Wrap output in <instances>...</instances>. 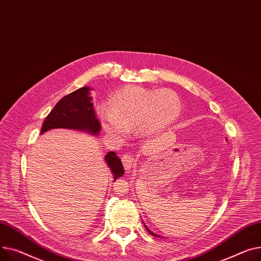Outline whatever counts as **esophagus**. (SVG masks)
<instances>
[{"mask_svg": "<svg viewBox=\"0 0 261 261\" xmlns=\"http://www.w3.org/2000/svg\"><path fill=\"white\" fill-rule=\"evenodd\" d=\"M122 163H123L126 171H130L135 165V157L126 152V154H124L123 157H122Z\"/></svg>", "mask_w": 261, "mask_h": 261, "instance_id": "esophagus-1", "label": "esophagus"}]
</instances>
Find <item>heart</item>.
Segmentation results:
<instances>
[{
  "label": "heart",
  "instance_id": "obj_1",
  "mask_svg": "<svg viewBox=\"0 0 261 261\" xmlns=\"http://www.w3.org/2000/svg\"><path fill=\"white\" fill-rule=\"evenodd\" d=\"M181 110V101L173 90L128 85L110 98V106H98L97 114L107 135L123 138L135 130L143 136L161 133L175 123Z\"/></svg>",
  "mask_w": 261,
  "mask_h": 261
}]
</instances>
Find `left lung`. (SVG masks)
Here are the masks:
<instances>
[{
  "mask_svg": "<svg viewBox=\"0 0 261 261\" xmlns=\"http://www.w3.org/2000/svg\"><path fill=\"white\" fill-rule=\"evenodd\" d=\"M145 227H146V229H147V231H148V233H150L152 236H157V237H158V235H156L155 233H152V232L150 231V229H148V228H147V226H146V225H145Z\"/></svg>",
  "mask_w": 261,
  "mask_h": 261,
  "instance_id": "8db88e82",
  "label": "left lung"
}]
</instances>
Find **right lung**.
I'll return each instance as SVG.
<instances>
[{
  "label": "right lung",
  "instance_id": "add662e5",
  "mask_svg": "<svg viewBox=\"0 0 261 261\" xmlns=\"http://www.w3.org/2000/svg\"><path fill=\"white\" fill-rule=\"evenodd\" d=\"M90 87L84 86L61 99L46 117L41 134L53 128L79 129L98 135L101 129L89 96ZM105 161L114 174V181L124 174V168L115 151H109Z\"/></svg>",
  "mask_w": 261,
  "mask_h": 261
}]
</instances>
